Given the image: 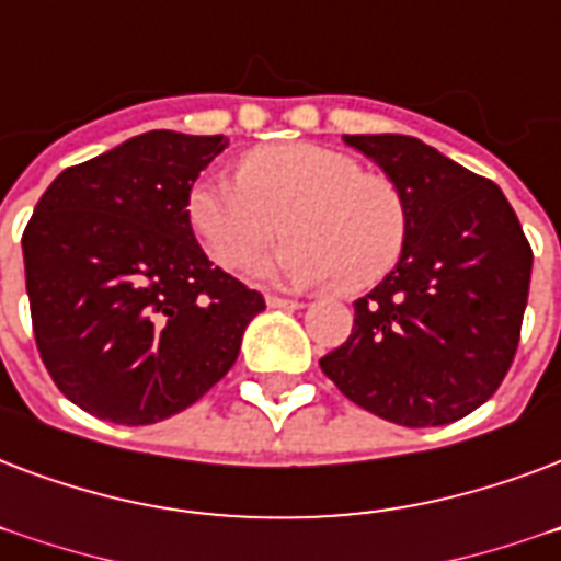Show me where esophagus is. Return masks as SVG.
<instances>
[{
    "instance_id": "34e87169",
    "label": "esophagus",
    "mask_w": 561,
    "mask_h": 561,
    "mask_svg": "<svg viewBox=\"0 0 561 561\" xmlns=\"http://www.w3.org/2000/svg\"><path fill=\"white\" fill-rule=\"evenodd\" d=\"M267 306H271V309L294 311V309H299L302 302H297V299H288V297H279V294H267Z\"/></svg>"
}]
</instances>
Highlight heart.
I'll return each instance as SVG.
<instances>
[{
    "mask_svg": "<svg viewBox=\"0 0 561 561\" xmlns=\"http://www.w3.org/2000/svg\"><path fill=\"white\" fill-rule=\"evenodd\" d=\"M187 220L224 271H247L285 232L290 243L259 273L332 282L341 294L382 282L409 234L400 187L365 173L347 152L318 144L255 149L238 167V179L196 182Z\"/></svg>",
    "mask_w": 561,
    "mask_h": 561,
    "instance_id": "obj_1",
    "label": "heart"
}]
</instances>
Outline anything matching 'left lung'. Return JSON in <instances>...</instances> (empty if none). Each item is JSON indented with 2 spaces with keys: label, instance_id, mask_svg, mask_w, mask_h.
I'll use <instances>...</instances> for the list:
<instances>
[{
  "label": "left lung",
  "instance_id": "8db88e82",
  "mask_svg": "<svg viewBox=\"0 0 561 561\" xmlns=\"http://www.w3.org/2000/svg\"><path fill=\"white\" fill-rule=\"evenodd\" d=\"M405 199L400 262L353 302V332L320 358L353 403L400 426L480 409L520 341L533 250L491 179L409 135H344Z\"/></svg>",
  "mask_w": 561,
  "mask_h": 561
}]
</instances>
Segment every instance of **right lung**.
Returning a JSON list of instances; mask_svg holds the SVG:
<instances>
[{"instance_id":"1","label":"right lung","mask_w":561,"mask_h":561,"mask_svg":"<svg viewBox=\"0 0 561 561\" xmlns=\"http://www.w3.org/2000/svg\"><path fill=\"white\" fill-rule=\"evenodd\" d=\"M224 135L147 131L67 167L23 232L34 341L70 403L144 426L224 379L264 297L211 267L187 220Z\"/></svg>"}]
</instances>
